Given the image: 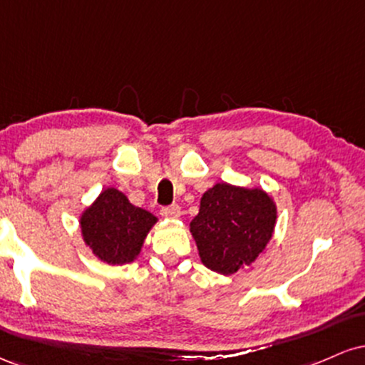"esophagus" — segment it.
<instances>
[{
	"label": "esophagus",
	"mask_w": 365,
	"mask_h": 365,
	"mask_svg": "<svg viewBox=\"0 0 365 365\" xmlns=\"http://www.w3.org/2000/svg\"><path fill=\"white\" fill-rule=\"evenodd\" d=\"M161 216L166 217V220H178L180 216H182V209L177 204H173V206H166L161 209Z\"/></svg>",
	"instance_id": "1"
}]
</instances>
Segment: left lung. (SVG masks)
<instances>
[{
    "label": "left lung",
    "mask_w": 365,
    "mask_h": 365,
    "mask_svg": "<svg viewBox=\"0 0 365 365\" xmlns=\"http://www.w3.org/2000/svg\"><path fill=\"white\" fill-rule=\"evenodd\" d=\"M278 207L261 187L216 183L200 197L199 215L190 221L199 257L223 276L250 266L273 238Z\"/></svg>",
    "instance_id": "obj_1"
}]
</instances>
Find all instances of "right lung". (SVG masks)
Returning a JSON list of instances; mask_svg holds the SVG:
<instances>
[{
	"label": "right lung",
	"instance_id": "obj_1",
	"mask_svg": "<svg viewBox=\"0 0 365 365\" xmlns=\"http://www.w3.org/2000/svg\"><path fill=\"white\" fill-rule=\"evenodd\" d=\"M158 217L133 206L118 188L108 187L78 216L82 240L99 261L123 266L139 257Z\"/></svg>",
	"mask_w": 365,
	"mask_h": 365
}]
</instances>
